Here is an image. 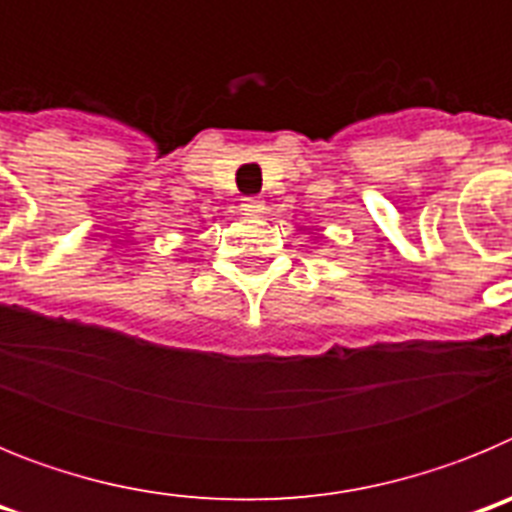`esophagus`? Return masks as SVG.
<instances>
[{
    "instance_id": "1",
    "label": "esophagus",
    "mask_w": 512,
    "mask_h": 512,
    "mask_svg": "<svg viewBox=\"0 0 512 512\" xmlns=\"http://www.w3.org/2000/svg\"><path fill=\"white\" fill-rule=\"evenodd\" d=\"M241 207L248 215H259V212H264V200L261 197H243Z\"/></svg>"
}]
</instances>
